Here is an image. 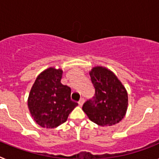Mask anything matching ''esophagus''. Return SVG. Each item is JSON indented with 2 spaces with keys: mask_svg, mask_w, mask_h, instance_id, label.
I'll return each mask as SVG.
<instances>
[{
  "mask_svg": "<svg viewBox=\"0 0 159 159\" xmlns=\"http://www.w3.org/2000/svg\"><path fill=\"white\" fill-rule=\"evenodd\" d=\"M84 99H80V100L79 101V105H80V106H82L83 104H84Z\"/></svg>",
  "mask_w": 159,
  "mask_h": 159,
  "instance_id": "1",
  "label": "esophagus"
}]
</instances>
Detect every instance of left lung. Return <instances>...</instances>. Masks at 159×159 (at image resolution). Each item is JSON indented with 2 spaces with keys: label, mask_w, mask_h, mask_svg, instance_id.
<instances>
[{
  "label": "left lung",
  "mask_w": 159,
  "mask_h": 159,
  "mask_svg": "<svg viewBox=\"0 0 159 159\" xmlns=\"http://www.w3.org/2000/svg\"><path fill=\"white\" fill-rule=\"evenodd\" d=\"M95 89V96L83 105L91 121L101 127L112 126L124 118L128 107V95L121 81L113 71L95 66L89 71Z\"/></svg>",
  "instance_id": "obj_1"
}]
</instances>
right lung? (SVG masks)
Masks as SVG:
<instances>
[{
	"mask_svg": "<svg viewBox=\"0 0 159 159\" xmlns=\"http://www.w3.org/2000/svg\"><path fill=\"white\" fill-rule=\"evenodd\" d=\"M62 75V69L48 67L39 74L31 88L28 107L32 119L40 127H59L78 106L71 99V88L60 82Z\"/></svg>",
	"mask_w": 159,
	"mask_h": 159,
	"instance_id": "add662e5",
	"label": "right lung"
}]
</instances>
